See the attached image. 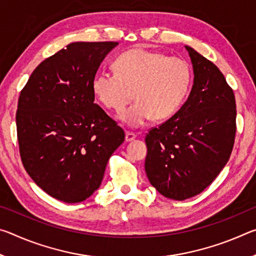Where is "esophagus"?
<instances>
[{
    "instance_id": "obj_1",
    "label": "esophagus",
    "mask_w": 256,
    "mask_h": 256,
    "mask_svg": "<svg viewBox=\"0 0 256 256\" xmlns=\"http://www.w3.org/2000/svg\"><path fill=\"white\" fill-rule=\"evenodd\" d=\"M136 138V133H133V132H126L125 133V141L126 142H131V141H133L134 138Z\"/></svg>"
}]
</instances>
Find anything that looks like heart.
I'll list each match as a JSON object with an SVG mask.
<instances>
[{
    "instance_id": "1",
    "label": "heart",
    "mask_w": 256,
    "mask_h": 256,
    "mask_svg": "<svg viewBox=\"0 0 256 256\" xmlns=\"http://www.w3.org/2000/svg\"><path fill=\"white\" fill-rule=\"evenodd\" d=\"M118 73L99 71L92 79V92L104 106L122 110L120 120L138 128L154 118H170L183 105L192 84V72L185 60L176 56L132 50L115 60Z\"/></svg>"
}]
</instances>
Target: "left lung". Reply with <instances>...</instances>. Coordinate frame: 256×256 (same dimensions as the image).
Masks as SVG:
<instances>
[{
    "label": "left lung",
    "mask_w": 256,
    "mask_h": 256,
    "mask_svg": "<svg viewBox=\"0 0 256 256\" xmlns=\"http://www.w3.org/2000/svg\"><path fill=\"white\" fill-rule=\"evenodd\" d=\"M194 81L188 100L174 116L146 136L144 168L151 185L164 196L183 201L214 180L232 151L236 102L218 68L185 46Z\"/></svg>",
    "instance_id": "8db88e82"
}]
</instances>
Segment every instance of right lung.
I'll return each instance as SVG.
<instances>
[{
    "label": "right lung",
    "instance_id": "1",
    "mask_svg": "<svg viewBox=\"0 0 256 256\" xmlns=\"http://www.w3.org/2000/svg\"><path fill=\"white\" fill-rule=\"evenodd\" d=\"M116 42H76L38 66L21 90L16 122L28 175L56 200L78 203L102 184L125 133L94 104L92 79Z\"/></svg>",
    "mask_w": 256,
    "mask_h": 256
}]
</instances>
